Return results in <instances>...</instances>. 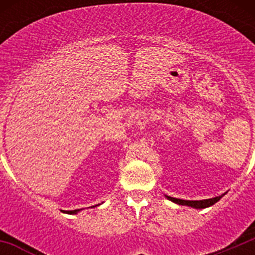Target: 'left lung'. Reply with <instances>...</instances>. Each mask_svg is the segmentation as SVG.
<instances>
[{
	"instance_id": "1",
	"label": "left lung",
	"mask_w": 255,
	"mask_h": 255,
	"mask_svg": "<svg viewBox=\"0 0 255 255\" xmlns=\"http://www.w3.org/2000/svg\"><path fill=\"white\" fill-rule=\"evenodd\" d=\"M225 194H226V193H225ZM225 194L220 195V197H215V198H211V199H203V200H184V199H179V198L168 197V195H166V198H167L168 200H171V202H173V203L180 204V206L191 207V208H195V209H203V208H208V207L217 203L218 200L224 197Z\"/></svg>"
}]
</instances>
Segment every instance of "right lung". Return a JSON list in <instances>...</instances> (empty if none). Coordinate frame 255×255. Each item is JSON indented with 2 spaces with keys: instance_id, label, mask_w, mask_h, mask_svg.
I'll use <instances>...</instances> for the list:
<instances>
[{
  "instance_id": "obj_1",
  "label": "right lung",
  "mask_w": 255,
  "mask_h": 255,
  "mask_svg": "<svg viewBox=\"0 0 255 255\" xmlns=\"http://www.w3.org/2000/svg\"><path fill=\"white\" fill-rule=\"evenodd\" d=\"M80 211H82V209H74V211H67L66 213H69V215H76V213Z\"/></svg>"
}]
</instances>
